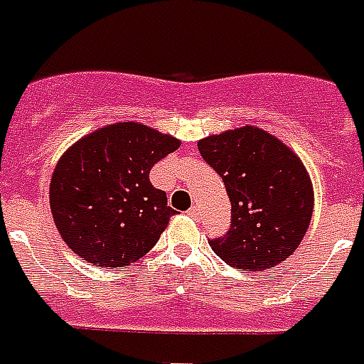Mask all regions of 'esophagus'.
Wrapping results in <instances>:
<instances>
[{
	"label": "esophagus",
	"instance_id": "obj_1",
	"mask_svg": "<svg viewBox=\"0 0 364 364\" xmlns=\"http://www.w3.org/2000/svg\"><path fill=\"white\" fill-rule=\"evenodd\" d=\"M188 216H190V218H193V220H199V218H200V212H199V208H197V206H191L190 210H188Z\"/></svg>",
	"mask_w": 364,
	"mask_h": 364
}]
</instances>
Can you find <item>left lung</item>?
<instances>
[{
    "mask_svg": "<svg viewBox=\"0 0 364 364\" xmlns=\"http://www.w3.org/2000/svg\"><path fill=\"white\" fill-rule=\"evenodd\" d=\"M199 152L223 180L231 225L208 244L231 267L264 270L297 250L314 210L304 165L276 136L246 126L206 136Z\"/></svg>",
    "mask_w": 364,
    "mask_h": 364,
    "instance_id": "8db88e82",
    "label": "left lung"
}]
</instances>
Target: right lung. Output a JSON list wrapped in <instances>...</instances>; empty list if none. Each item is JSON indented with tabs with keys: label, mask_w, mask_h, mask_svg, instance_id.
<instances>
[{
	"label": "right lung",
	"mask_w": 364,
	"mask_h": 364,
	"mask_svg": "<svg viewBox=\"0 0 364 364\" xmlns=\"http://www.w3.org/2000/svg\"><path fill=\"white\" fill-rule=\"evenodd\" d=\"M178 139L122 122L90 133L58 161L50 210L65 244L100 267H124L146 255L174 210L150 184V168Z\"/></svg>",
	"instance_id": "right-lung-1"
}]
</instances>
